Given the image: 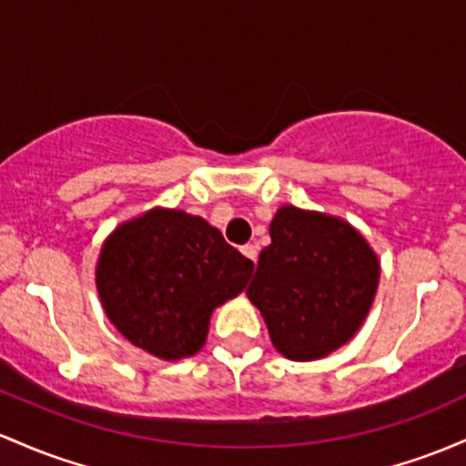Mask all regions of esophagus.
I'll list each match as a JSON object with an SVG mask.
<instances>
[{"label": "esophagus", "instance_id": "obj_1", "mask_svg": "<svg viewBox=\"0 0 466 466\" xmlns=\"http://www.w3.org/2000/svg\"><path fill=\"white\" fill-rule=\"evenodd\" d=\"M243 254L245 257H248L249 260H252L254 265H257V260H258V248L254 243H249V245H245L243 248Z\"/></svg>", "mask_w": 466, "mask_h": 466}]
</instances>
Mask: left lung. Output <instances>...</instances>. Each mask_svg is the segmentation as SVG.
<instances>
[{"instance_id":"left-lung-1","label":"left lung","mask_w":466,"mask_h":466,"mask_svg":"<svg viewBox=\"0 0 466 466\" xmlns=\"http://www.w3.org/2000/svg\"><path fill=\"white\" fill-rule=\"evenodd\" d=\"M269 237L248 299L285 358H325L356 334L374 303L378 257L347 221L294 206L274 214Z\"/></svg>"}]
</instances>
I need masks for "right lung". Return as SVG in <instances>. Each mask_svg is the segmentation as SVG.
<instances>
[{
    "label": "right lung",
    "mask_w": 466,
    "mask_h": 466,
    "mask_svg": "<svg viewBox=\"0 0 466 466\" xmlns=\"http://www.w3.org/2000/svg\"><path fill=\"white\" fill-rule=\"evenodd\" d=\"M252 269L206 218L155 208L106 238L96 291L132 345L178 360L201 350L214 308L241 294Z\"/></svg>",
    "instance_id": "right-lung-1"
}]
</instances>
